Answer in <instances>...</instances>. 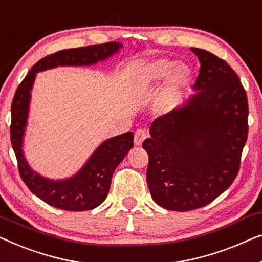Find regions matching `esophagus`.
<instances>
[{
	"label": "esophagus",
	"mask_w": 262,
	"mask_h": 262,
	"mask_svg": "<svg viewBox=\"0 0 262 262\" xmlns=\"http://www.w3.org/2000/svg\"><path fill=\"white\" fill-rule=\"evenodd\" d=\"M147 138V132L142 128H139L134 133V143L136 146H140L143 142V140Z\"/></svg>",
	"instance_id": "34e87169"
}]
</instances>
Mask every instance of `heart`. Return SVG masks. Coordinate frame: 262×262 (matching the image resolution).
<instances>
[{
    "label": "heart",
    "mask_w": 262,
    "mask_h": 262,
    "mask_svg": "<svg viewBox=\"0 0 262 262\" xmlns=\"http://www.w3.org/2000/svg\"><path fill=\"white\" fill-rule=\"evenodd\" d=\"M174 62L169 60H158L154 61L148 66H146L142 70L139 76V83L143 89H149L154 84L159 83L161 79H164L171 70L174 68ZM190 71L186 66H179L173 73L171 78H169L168 83L165 86V89L161 93L159 97V105L160 108L167 109L169 105L172 104L173 99L179 93L180 88L185 85L189 80Z\"/></svg>",
    "instance_id": "1"
}]
</instances>
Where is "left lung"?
Segmentation results:
<instances>
[{"label":"left lung","mask_w":262,"mask_h":262,"mask_svg":"<svg viewBox=\"0 0 262 262\" xmlns=\"http://www.w3.org/2000/svg\"><path fill=\"white\" fill-rule=\"evenodd\" d=\"M201 61L186 104L159 116L142 143L147 183L157 204L172 211L208 205L236 178L248 138V98L226 60L191 49Z\"/></svg>","instance_id":"left-lung-1"}]
</instances>
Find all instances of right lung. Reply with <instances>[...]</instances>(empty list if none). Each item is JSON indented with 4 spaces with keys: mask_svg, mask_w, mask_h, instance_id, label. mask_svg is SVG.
I'll use <instances>...</instances> for the list:
<instances>
[{
    "mask_svg": "<svg viewBox=\"0 0 262 262\" xmlns=\"http://www.w3.org/2000/svg\"><path fill=\"white\" fill-rule=\"evenodd\" d=\"M121 43L112 41L78 49L61 50L40 59L17 86L12 102L10 141L17 160L21 179L29 190L54 208L68 211H86L98 206L108 196L113 173L134 146L132 132L106 140L96 149L78 174L62 182H52L36 174L22 156V135L27 121L28 103L35 73L64 65H91L115 53Z\"/></svg>",
    "mask_w": 262,
    "mask_h": 262,
    "instance_id": "obj_1",
    "label": "right lung"
}]
</instances>
